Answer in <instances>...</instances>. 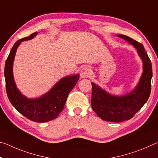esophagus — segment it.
<instances>
[{"instance_id":"1","label":"esophagus","mask_w":158,"mask_h":158,"mask_svg":"<svg viewBox=\"0 0 158 158\" xmlns=\"http://www.w3.org/2000/svg\"><path fill=\"white\" fill-rule=\"evenodd\" d=\"M92 70L89 67H85V68H82L80 71V76H81V78H86V77H89L91 75Z\"/></svg>"}]
</instances>
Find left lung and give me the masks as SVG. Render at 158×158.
I'll return each mask as SVG.
<instances>
[{"mask_svg":"<svg viewBox=\"0 0 158 158\" xmlns=\"http://www.w3.org/2000/svg\"><path fill=\"white\" fill-rule=\"evenodd\" d=\"M118 37L130 42L137 49L143 63V72L136 89L122 97L112 96L93 82L91 83V106L93 111L104 121L114 123L131 119L140 110L151 94L153 75L151 60L143 44L124 35H118Z\"/></svg>","mask_w":158,"mask_h":158,"instance_id":"obj_1","label":"left lung"}]
</instances>
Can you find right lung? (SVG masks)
Returning a JSON list of instances; mask_svg holds the SVG:
<instances>
[{"mask_svg":"<svg viewBox=\"0 0 158 158\" xmlns=\"http://www.w3.org/2000/svg\"><path fill=\"white\" fill-rule=\"evenodd\" d=\"M37 34L33 33L15 42L5 61L4 74L7 97L15 108L32 121L45 123L56 118L63 110L67 98L78 81L79 74L64 77L50 91L40 98L28 99L21 95L13 79V61L16 51L21 42L33 39Z\"/></svg>","mask_w":158,"mask_h":158,"instance_id":"obj_1","label":"right lung"}]
</instances>
